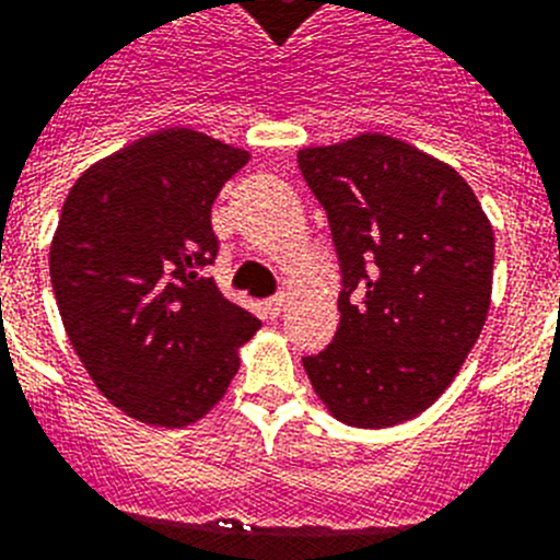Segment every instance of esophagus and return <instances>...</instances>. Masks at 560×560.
Listing matches in <instances>:
<instances>
[{"label":"esophagus","mask_w":560,"mask_h":560,"mask_svg":"<svg viewBox=\"0 0 560 560\" xmlns=\"http://www.w3.org/2000/svg\"><path fill=\"white\" fill-rule=\"evenodd\" d=\"M284 304H287V295L281 293V295H273V299H267L265 310L270 313V318H279L281 310H284Z\"/></svg>","instance_id":"1"}]
</instances>
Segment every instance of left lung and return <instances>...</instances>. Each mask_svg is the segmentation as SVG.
<instances>
[{
  "instance_id": "obj_1",
  "label": "left lung",
  "mask_w": 560,
  "mask_h": 560,
  "mask_svg": "<svg viewBox=\"0 0 560 560\" xmlns=\"http://www.w3.org/2000/svg\"><path fill=\"white\" fill-rule=\"evenodd\" d=\"M329 217L343 273L340 324L304 358L335 420H415L451 386L482 332L493 293V225L448 163L366 132L299 152Z\"/></svg>"
}]
</instances>
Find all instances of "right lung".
Returning <instances> with one entry per match:
<instances>
[{
    "instance_id": "right-lung-1",
    "label": "right lung",
    "mask_w": 560,
    "mask_h": 560,
    "mask_svg": "<svg viewBox=\"0 0 560 560\" xmlns=\"http://www.w3.org/2000/svg\"><path fill=\"white\" fill-rule=\"evenodd\" d=\"M247 160L174 126L90 165L67 194L50 245L58 313L92 383L135 420H202L261 327L202 276L220 250L213 199Z\"/></svg>"
}]
</instances>
